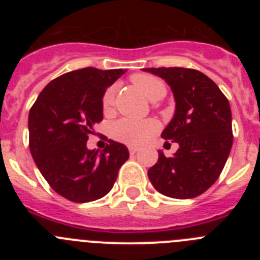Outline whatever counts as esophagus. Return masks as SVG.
I'll return each mask as SVG.
<instances>
[{"mask_svg":"<svg viewBox=\"0 0 260 260\" xmlns=\"http://www.w3.org/2000/svg\"><path fill=\"white\" fill-rule=\"evenodd\" d=\"M128 151H130V153H132V155H134V153L138 152V148H137V147L130 146V147H128Z\"/></svg>","mask_w":260,"mask_h":260,"instance_id":"1","label":"esophagus"}]
</instances>
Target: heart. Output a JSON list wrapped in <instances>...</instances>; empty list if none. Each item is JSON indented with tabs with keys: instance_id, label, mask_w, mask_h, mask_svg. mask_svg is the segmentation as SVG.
Instances as JSON below:
<instances>
[{
	"instance_id": "1",
	"label": "heart",
	"mask_w": 260,
	"mask_h": 260,
	"mask_svg": "<svg viewBox=\"0 0 260 260\" xmlns=\"http://www.w3.org/2000/svg\"><path fill=\"white\" fill-rule=\"evenodd\" d=\"M132 82L144 96L151 102H157L162 99L167 93V87L162 83V80L152 75L137 74L132 78ZM114 98V88L110 87L105 91L103 96V108L109 109ZM157 123L153 119L146 121H134V119H119L114 122L110 127V134L114 139L121 141L123 143L138 146L148 139L152 134L157 132Z\"/></svg>"
}]
</instances>
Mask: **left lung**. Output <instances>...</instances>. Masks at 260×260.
<instances>
[{"label":"left lung","mask_w":260,"mask_h":260,"mask_svg":"<svg viewBox=\"0 0 260 260\" xmlns=\"http://www.w3.org/2000/svg\"><path fill=\"white\" fill-rule=\"evenodd\" d=\"M143 71L157 75L171 87L176 110L161 138L178 143L172 157L158 151V160L148 169V178L165 197L195 198L219 178L231 152L233 134L228 99L212 79L194 69Z\"/></svg>","instance_id":"8db88e82"}]
</instances>
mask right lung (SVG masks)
Instances as JSON below:
<instances>
[{
	"instance_id": "1",
	"label": "right lung",
	"mask_w": 260,
	"mask_h": 260,
	"mask_svg": "<svg viewBox=\"0 0 260 260\" xmlns=\"http://www.w3.org/2000/svg\"><path fill=\"white\" fill-rule=\"evenodd\" d=\"M126 70L79 69L44 87L28 114L29 151L57 194L75 203L103 198L112 190L127 147L108 141L88 150V135L103 119V96Z\"/></svg>"
}]
</instances>
